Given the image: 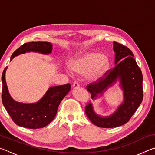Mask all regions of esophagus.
Returning <instances> with one entry per match:
<instances>
[{
    "instance_id": "1",
    "label": "esophagus",
    "mask_w": 155,
    "mask_h": 155,
    "mask_svg": "<svg viewBox=\"0 0 155 155\" xmlns=\"http://www.w3.org/2000/svg\"><path fill=\"white\" fill-rule=\"evenodd\" d=\"M72 87L74 89H77L79 87V84H78V83L77 82V81H75V82H74V83H73Z\"/></svg>"
}]
</instances>
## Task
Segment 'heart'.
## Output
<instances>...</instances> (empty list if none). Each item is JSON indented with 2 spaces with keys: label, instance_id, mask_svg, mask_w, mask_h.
Here are the masks:
<instances>
[{
  "label": "heart",
  "instance_id": "1",
  "mask_svg": "<svg viewBox=\"0 0 155 155\" xmlns=\"http://www.w3.org/2000/svg\"><path fill=\"white\" fill-rule=\"evenodd\" d=\"M108 57L96 52H87L70 62V69L74 73L85 75L90 82H97L104 77L109 68Z\"/></svg>",
  "mask_w": 155,
  "mask_h": 155
}]
</instances>
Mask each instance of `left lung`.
I'll use <instances>...</instances> for the list:
<instances>
[{"instance_id": "8db88e82", "label": "left lung", "mask_w": 155, "mask_h": 155, "mask_svg": "<svg viewBox=\"0 0 155 155\" xmlns=\"http://www.w3.org/2000/svg\"><path fill=\"white\" fill-rule=\"evenodd\" d=\"M113 44L115 67L98 83L90 84L87 87L94 101L103 97L107 90L116 84L122 91V103L109 115L103 116L97 114L92 103L85 107L88 118L94 124L102 128H114L125 124L143 100L142 73L133 58L132 51L115 41Z\"/></svg>"}]
</instances>
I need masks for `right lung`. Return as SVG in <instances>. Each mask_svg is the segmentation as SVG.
Listing matches in <instances>:
<instances>
[{
	"label": "right lung",
	"mask_w": 155,
	"mask_h": 155,
	"mask_svg": "<svg viewBox=\"0 0 155 155\" xmlns=\"http://www.w3.org/2000/svg\"><path fill=\"white\" fill-rule=\"evenodd\" d=\"M52 50V44L47 41L26 43L13 53L10 61L14 57L26 52H38L47 55L51 53ZM7 68L8 66L5 68L2 74V101L5 109L13 121L19 127L31 129L45 127L55 117L60 103L70 90V84L49 87L44 95L35 103H20L15 101L9 94L5 80Z\"/></svg>",
	"instance_id": "add662e5"
}]
</instances>
